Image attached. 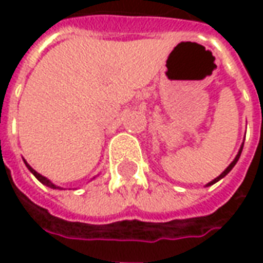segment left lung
Listing matches in <instances>:
<instances>
[{
  "instance_id": "1",
  "label": "left lung",
  "mask_w": 263,
  "mask_h": 263,
  "mask_svg": "<svg viewBox=\"0 0 263 263\" xmlns=\"http://www.w3.org/2000/svg\"><path fill=\"white\" fill-rule=\"evenodd\" d=\"M242 148H243V143H242V145H241V148H239V151H238V154H237V156H235V159L232 160L231 163L228 165V167H227L226 171L222 172V173H221V175H220V176H218V177H215L214 180H211V182H210V183H207L205 186H211V184H214V183H217V182H218V180H221L222 177H226L227 175H228V173H230V172L232 171V167H234V166L237 165L238 159H239V156H241V152H242Z\"/></svg>"
}]
</instances>
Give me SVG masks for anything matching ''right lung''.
I'll list each match as a JSON object with an SVG mask.
<instances>
[{
    "label": "right lung",
    "mask_w": 263,
    "mask_h": 263,
    "mask_svg": "<svg viewBox=\"0 0 263 263\" xmlns=\"http://www.w3.org/2000/svg\"><path fill=\"white\" fill-rule=\"evenodd\" d=\"M24 162H25L26 167L29 169V172H31L32 175H33V176L36 177L37 180H39V182L42 183V184H45V186H48V187H50V189H62V187H59V186H56V184H53V183H52V182H50V180H49L48 177L42 176V175H41V173H37V172L35 171V169H32L31 166L28 165V162H26V160H24ZM92 179H94V177H92Z\"/></svg>",
    "instance_id": "right-lung-1"
}]
</instances>
